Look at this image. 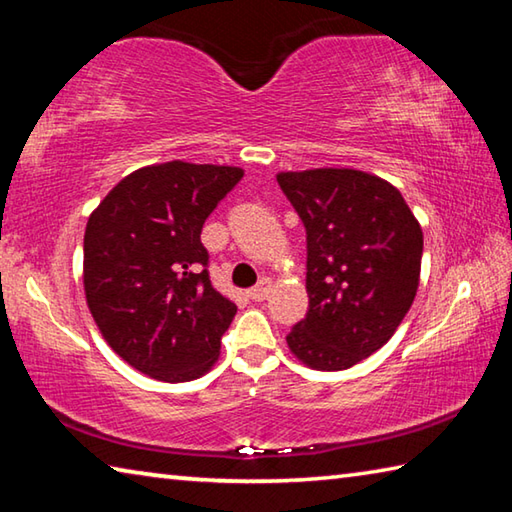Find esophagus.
I'll use <instances>...</instances> for the list:
<instances>
[{
  "instance_id": "34e87169",
  "label": "esophagus",
  "mask_w": 512,
  "mask_h": 512,
  "mask_svg": "<svg viewBox=\"0 0 512 512\" xmlns=\"http://www.w3.org/2000/svg\"><path fill=\"white\" fill-rule=\"evenodd\" d=\"M268 291H271V280H268V277H262V280H259L255 287L248 291V296H250V300L262 302L268 298Z\"/></svg>"
}]
</instances>
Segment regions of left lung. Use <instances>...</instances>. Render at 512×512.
I'll return each mask as SVG.
<instances>
[{"label":"left lung","mask_w":512,"mask_h":512,"mask_svg":"<svg viewBox=\"0 0 512 512\" xmlns=\"http://www.w3.org/2000/svg\"><path fill=\"white\" fill-rule=\"evenodd\" d=\"M277 185L307 232L309 309L287 334L289 348L316 370L352 368L413 305L420 223L393 185L363 171H287Z\"/></svg>","instance_id":"left-lung-1"}]
</instances>
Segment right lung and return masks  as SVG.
Wrapping results in <instances>:
<instances>
[{
	"label": "right lung",
	"instance_id": "right-lung-1",
	"mask_svg": "<svg viewBox=\"0 0 512 512\" xmlns=\"http://www.w3.org/2000/svg\"><path fill=\"white\" fill-rule=\"evenodd\" d=\"M244 171L167 162L126 176L92 212L83 239L85 298L103 339L153 379L210 370L237 314L210 282L203 223Z\"/></svg>",
	"mask_w": 512,
	"mask_h": 512
}]
</instances>
